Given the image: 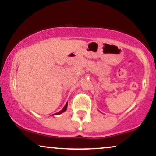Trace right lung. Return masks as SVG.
Instances as JSON below:
<instances>
[{"label":"right lung","instance_id":"right-lung-1","mask_svg":"<svg viewBox=\"0 0 156 156\" xmlns=\"http://www.w3.org/2000/svg\"><path fill=\"white\" fill-rule=\"evenodd\" d=\"M67 103H66V105H64V107L63 108H62V110H61L60 112H58L55 113V114H53V115H58V114H62V113L64 112H65L66 110H67Z\"/></svg>","mask_w":156,"mask_h":156}]
</instances>
